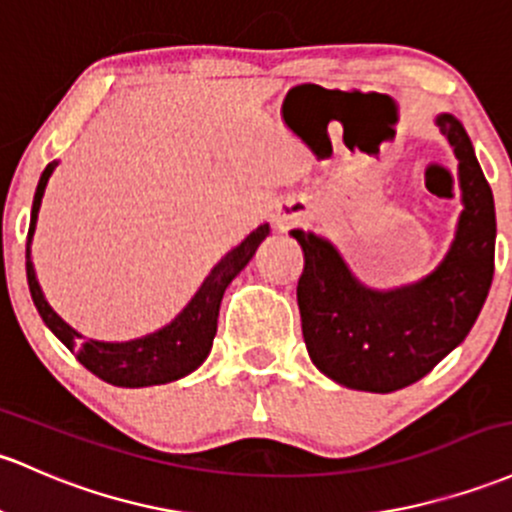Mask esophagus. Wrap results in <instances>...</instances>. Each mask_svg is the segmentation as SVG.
Segmentation results:
<instances>
[{
	"label": "esophagus",
	"instance_id": "obj_1",
	"mask_svg": "<svg viewBox=\"0 0 512 512\" xmlns=\"http://www.w3.org/2000/svg\"><path fill=\"white\" fill-rule=\"evenodd\" d=\"M301 218H303L301 206L299 204H291V201H286V204H282L277 211H274L272 223H274V228H277V230H289V228L299 226Z\"/></svg>",
	"mask_w": 512,
	"mask_h": 512
}]
</instances>
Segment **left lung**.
Masks as SVG:
<instances>
[{"mask_svg":"<svg viewBox=\"0 0 512 512\" xmlns=\"http://www.w3.org/2000/svg\"><path fill=\"white\" fill-rule=\"evenodd\" d=\"M457 157L462 213L442 262L413 284L372 289L347 267L330 240L291 235L303 250L296 286L301 328L313 364L335 384L391 393L432 372L469 335L493 282L496 206L462 121L437 114Z\"/></svg>","mask_w":512,"mask_h":512,"instance_id":"1","label":"left lung"}]
</instances>
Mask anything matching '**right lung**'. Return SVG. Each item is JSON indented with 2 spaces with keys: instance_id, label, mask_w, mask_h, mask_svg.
<instances>
[{
  "instance_id": "1",
  "label": "right lung",
  "mask_w": 512,
  "mask_h": 512,
  "mask_svg": "<svg viewBox=\"0 0 512 512\" xmlns=\"http://www.w3.org/2000/svg\"><path fill=\"white\" fill-rule=\"evenodd\" d=\"M58 167V160H53L43 170L38 179L36 196H33L31 206V226H28L26 240V279L28 289H31V299L36 303L38 313H41L43 323L48 325L50 333L55 335L82 367L99 379H104L111 386H123V389H140V386H157L170 384V381L182 379V376L192 374L204 364L209 357L213 338H216L218 328V308H221L223 291L228 284L243 272L247 262L252 260L255 250L260 247L262 240L269 235V223H262L260 228L252 230L250 235L233 250L226 252L216 267L211 269L209 277L201 282L192 301L174 316L170 323L162 325L155 333L143 335V338L126 340V342H104L84 338L75 328L65 323L58 313L50 308V303L43 296L41 284L36 279V269L31 260V243L33 233H36L38 211H41L43 194H46L48 179Z\"/></svg>"
}]
</instances>
